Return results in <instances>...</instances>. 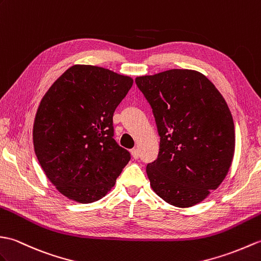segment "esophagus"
I'll list each match as a JSON object with an SVG mask.
<instances>
[{"instance_id":"1","label":"esophagus","mask_w":261,"mask_h":261,"mask_svg":"<svg viewBox=\"0 0 261 261\" xmlns=\"http://www.w3.org/2000/svg\"><path fill=\"white\" fill-rule=\"evenodd\" d=\"M130 153H132L133 159L137 160L138 158H140V152H138V149H137V148H133V149L130 150Z\"/></svg>"}]
</instances>
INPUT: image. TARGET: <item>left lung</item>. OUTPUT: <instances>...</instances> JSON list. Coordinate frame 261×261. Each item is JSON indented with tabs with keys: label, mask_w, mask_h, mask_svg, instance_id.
<instances>
[{
	"label": "left lung",
	"mask_w": 261,
	"mask_h": 261,
	"mask_svg": "<svg viewBox=\"0 0 261 261\" xmlns=\"http://www.w3.org/2000/svg\"><path fill=\"white\" fill-rule=\"evenodd\" d=\"M135 83L149 102L161 137L159 158L146 167L150 188L177 207L203 201L232 163V115L203 73L171 69Z\"/></svg>",
	"instance_id": "obj_1"
}]
</instances>
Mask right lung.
Masks as SVG:
<instances>
[{
    "mask_svg": "<svg viewBox=\"0 0 261 261\" xmlns=\"http://www.w3.org/2000/svg\"><path fill=\"white\" fill-rule=\"evenodd\" d=\"M133 78L109 69L74 65L40 101L33 146L44 174L78 203L103 198L130 160L114 140L113 115Z\"/></svg>",
    "mask_w": 261,
    "mask_h": 261,
    "instance_id": "1",
    "label": "right lung"
}]
</instances>
